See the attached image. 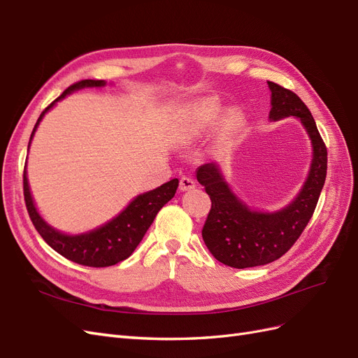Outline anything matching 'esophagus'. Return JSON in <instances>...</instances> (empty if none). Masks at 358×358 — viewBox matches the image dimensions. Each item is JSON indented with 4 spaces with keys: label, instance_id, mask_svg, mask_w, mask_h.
<instances>
[{
    "label": "esophagus",
    "instance_id": "1",
    "mask_svg": "<svg viewBox=\"0 0 358 358\" xmlns=\"http://www.w3.org/2000/svg\"><path fill=\"white\" fill-rule=\"evenodd\" d=\"M194 188H196V182H194V179L187 178V176L180 178V182H179V189L180 191H189V189H194Z\"/></svg>",
    "mask_w": 358,
    "mask_h": 358
}]
</instances>
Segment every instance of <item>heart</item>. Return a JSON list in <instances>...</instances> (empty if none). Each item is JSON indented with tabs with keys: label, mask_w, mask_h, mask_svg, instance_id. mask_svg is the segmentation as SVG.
Returning a JSON list of instances; mask_svg holds the SVG:
<instances>
[{
	"label": "heart",
	"mask_w": 358,
	"mask_h": 358,
	"mask_svg": "<svg viewBox=\"0 0 358 358\" xmlns=\"http://www.w3.org/2000/svg\"><path fill=\"white\" fill-rule=\"evenodd\" d=\"M220 112H221V106H220L218 100H215V99L200 100L196 106L192 107V112H191L188 127H187L188 134L194 136V134H199V133L204 131L206 128L210 127L216 121V117H218ZM241 124H242L241 116L236 113H231L229 117L225 119V129L227 131H234V129L241 127Z\"/></svg>",
	"instance_id": "b5f03b06"
}]
</instances>
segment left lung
Returning a JSON list of instances; mask_svg holds the SVG:
<instances>
[{
    "label": "left lung",
    "mask_w": 358,
    "mask_h": 358,
    "mask_svg": "<svg viewBox=\"0 0 358 358\" xmlns=\"http://www.w3.org/2000/svg\"><path fill=\"white\" fill-rule=\"evenodd\" d=\"M267 83L272 91V110L268 117L272 121L287 116L299 117L312 140L313 159L299 197L276 213L248 209L230 191L218 166L199 167L197 180L212 201L201 230L203 241L220 263L236 268L263 266L288 252L315 212L327 175V148L306 104L284 86L275 82Z\"/></svg>",
    "instance_id": "8db88e82"
}]
</instances>
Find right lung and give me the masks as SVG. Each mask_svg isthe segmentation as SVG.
I'll list each match as a JSON object with an SVG mask.
<instances>
[{"mask_svg":"<svg viewBox=\"0 0 358 358\" xmlns=\"http://www.w3.org/2000/svg\"><path fill=\"white\" fill-rule=\"evenodd\" d=\"M103 85L104 80L86 79L69 86L55 101H52L46 109L41 112L40 117L37 119V124L34 125V129H32L31 133L29 142L36 133V128L41 121V117L45 116V113L58 100L64 99L67 94L76 90L85 88V86ZM178 185L179 180L171 179L170 182L158 187L157 189L145 192L142 196L136 197L127 206V209L122 210V213H119L115 220L100 227L99 230H94L91 233L80 236H67L53 230L52 227H49L43 221L41 216L37 213L28 187L27 170H24V197L28 215L32 224H34L36 230L43 237V241H45L52 249H55L58 254L66 257L73 263L88 267H109L131 255L140 241L143 239V236L148 231L150 224L154 222L159 209L175 197Z\"/></svg>","mask_w":358,"mask_h":358,"instance_id":"obj_1","label":"right lung"}]
</instances>
